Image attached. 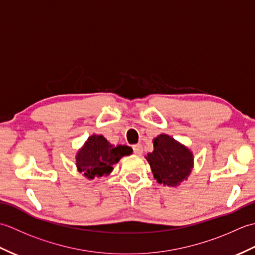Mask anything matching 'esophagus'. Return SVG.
<instances>
[{"mask_svg":"<svg viewBox=\"0 0 255 255\" xmlns=\"http://www.w3.org/2000/svg\"><path fill=\"white\" fill-rule=\"evenodd\" d=\"M132 149H133V152L136 153L137 155H141V154H142V152H143L142 144H140V143H138V144H134L133 147H132Z\"/></svg>","mask_w":255,"mask_h":255,"instance_id":"1","label":"esophagus"}]
</instances>
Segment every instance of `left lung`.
<instances>
[{
	"label": "left lung",
	"instance_id": "8db88e82",
	"mask_svg": "<svg viewBox=\"0 0 255 255\" xmlns=\"http://www.w3.org/2000/svg\"><path fill=\"white\" fill-rule=\"evenodd\" d=\"M153 151L145 159L159 184L176 187L187 180L194 165L191 150L175 139L162 133L153 139Z\"/></svg>",
	"mask_w": 255,
	"mask_h": 255
}]
</instances>
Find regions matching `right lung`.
Wrapping results in <instances>:
<instances>
[{
  "mask_svg": "<svg viewBox=\"0 0 255 255\" xmlns=\"http://www.w3.org/2000/svg\"><path fill=\"white\" fill-rule=\"evenodd\" d=\"M131 153L132 149L128 145L114 147L101 134H92L78 151L75 160L78 171L89 180H93L110 174L114 164Z\"/></svg>",
  "mask_w": 255,
  "mask_h": 255,
  "instance_id": "right-lung-1",
  "label": "right lung"
}]
</instances>
